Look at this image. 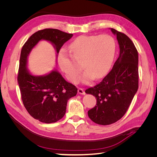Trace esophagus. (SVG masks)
Listing matches in <instances>:
<instances>
[{"label": "esophagus", "instance_id": "esophagus-1", "mask_svg": "<svg viewBox=\"0 0 157 157\" xmlns=\"http://www.w3.org/2000/svg\"><path fill=\"white\" fill-rule=\"evenodd\" d=\"M78 93L80 94H82V95H85V92L84 91V90L82 88H78Z\"/></svg>", "mask_w": 157, "mask_h": 157}]
</instances>
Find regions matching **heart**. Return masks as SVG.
<instances>
[{"mask_svg": "<svg viewBox=\"0 0 157 157\" xmlns=\"http://www.w3.org/2000/svg\"><path fill=\"white\" fill-rule=\"evenodd\" d=\"M69 50L71 56L63 50L58 54L61 69L69 80L76 82L82 70V66L76 62L82 63L86 69L82 81L87 84L94 77L100 78L107 73L115 56L116 43L113 38L108 35H82L71 42Z\"/></svg>", "mask_w": 157, "mask_h": 157, "instance_id": "1", "label": "heart"}]
</instances>
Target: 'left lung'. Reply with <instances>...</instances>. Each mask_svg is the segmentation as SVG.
Instances as JSON below:
<instances>
[{
	"instance_id": "8db88e82",
	"label": "left lung",
	"mask_w": 157,
	"mask_h": 157,
	"mask_svg": "<svg viewBox=\"0 0 157 157\" xmlns=\"http://www.w3.org/2000/svg\"><path fill=\"white\" fill-rule=\"evenodd\" d=\"M117 36L120 52L111 71L101 82L86 90L97 103L88 111L89 118L101 125L115 123L124 115L138 89V53L132 41L110 28Z\"/></svg>"
}]
</instances>
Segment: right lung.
Returning a JSON list of instances; mask_svg holds the SVG:
<instances>
[{
	"instance_id": "add662e5",
	"label": "right lung",
	"mask_w": 157,
	"mask_h": 157,
	"mask_svg": "<svg viewBox=\"0 0 157 157\" xmlns=\"http://www.w3.org/2000/svg\"><path fill=\"white\" fill-rule=\"evenodd\" d=\"M73 35L56 29L40 30L32 35L21 49L17 76L21 99L28 113L40 122L49 124L62 118L67 101L77 95V88L56 69L44 75H33L27 68L28 57L40 40L51 43L58 56L63 44Z\"/></svg>"
}]
</instances>
